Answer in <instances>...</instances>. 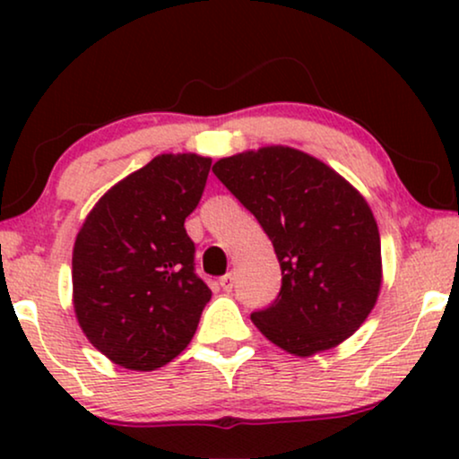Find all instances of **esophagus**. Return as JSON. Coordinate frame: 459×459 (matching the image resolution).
Returning a JSON list of instances; mask_svg holds the SVG:
<instances>
[{
    "label": "esophagus",
    "mask_w": 459,
    "mask_h": 459,
    "mask_svg": "<svg viewBox=\"0 0 459 459\" xmlns=\"http://www.w3.org/2000/svg\"><path fill=\"white\" fill-rule=\"evenodd\" d=\"M219 284H221V288L225 292H231V288H234V275L231 273H225L221 280H219Z\"/></svg>",
    "instance_id": "esophagus-1"
}]
</instances>
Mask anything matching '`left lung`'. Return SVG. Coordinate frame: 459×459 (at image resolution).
<instances>
[{
    "instance_id": "8db88e82",
    "label": "left lung",
    "mask_w": 459,
    "mask_h": 459,
    "mask_svg": "<svg viewBox=\"0 0 459 459\" xmlns=\"http://www.w3.org/2000/svg\"><path fill=\"white\" fill-rule=\"evenodd\" d=\"M217 179L256 217L281 269L278 299L250 319L299 357L328 351L374 309L380 234L366 198L322 160L288 146L228 156Z\"/></svg>"
}]
</instances>
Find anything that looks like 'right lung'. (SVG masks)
<instances>
[{
	"instance_id": "obj_1",
	"label": "right lung",
	"mask_w": 459,
	"mask_h": 459,
	"mask_svg": "<svg viewBox=\"0 0 459 459\" xmlns=\"http://www.w3.org/2000/svg\"><path fill=\"white\" fill-rule=\"evenodd\" d=\"M211 159L160 154L112 186L73 250V305L100 353L137 372L167 366L198 328L211 288L194 272L186 217Z\"/></svg>"
}]
</instances>
